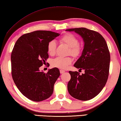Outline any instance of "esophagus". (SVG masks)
Wrapping results in <instances>:
<instances>
[{"instance_id":"obj_1","label":"esophagus","mask_w":121,"mask_h":121,"mask_svg":"<svg viewBox=\"0 0 121 121\" xmlns=\"http://www.w3.org/2000/svg\"><path fill=\"white\" fill-rule=\"evenodd\" d=\"M65 72V70H62V69H60V74H63V73H64Z\"/></svg>"}]
</instances>
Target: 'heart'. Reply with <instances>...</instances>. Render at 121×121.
Wrapping results in <instances>:
<instances>
[{
  "mask_svg": "<svg viewBox=\"0 0 121 121\" xmlns=\"http://www.w3.org/2000/svg\"><path fill=\"white\" fill-rule=\"evenodd\" d=\"M60 41L69 47L68 54H71L74 57L81 55L82 52V47L78 44L79 40L74 34L67 33L60 38ZM56 51V43L55 41L51 40L47 45V52L50 55H54ZM73 58L68 56L66 57H57L52 60V65L54 67L64 69L71 64Z\"/></svg>",
  "mask_w": 121,
  "mask_h": 121,
  "instance_id": "b5f03b06",
  "label": "heart"
}]
</instances>
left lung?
I'll use <instances>...</instances> for the list:
<instances>
[{
	"mask_svg": "<svg viewBox=\"0 0 121 121\" xmlns=\"http://www.w3.org/2000/svg\"><path fill=\"white\" fill-rule=\"evenodd\" d=\"M66 30L78 34L84 42L83 53L74 66L84 69L85 73L69 71L71 78L68 91L75 99L87 101L97 96L105 85L110 69V52L105 40L97 31L85 28Z\"/></svg>",
	"mask_w": 121,
	"mask_h": 121,
	"instance_id": "1",
	"label": "left lung"
}]
</instances>
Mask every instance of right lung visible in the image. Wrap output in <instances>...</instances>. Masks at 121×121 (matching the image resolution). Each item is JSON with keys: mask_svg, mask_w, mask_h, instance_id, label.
<instances>
[{"mask_svg": "<svg viewBox=\"0 0 121 121\" xmlns=\"http://www.w3.org/2000/svg\"><path fill=\"white\" fill-rule=\"evenodd\" d=\"M60 35L47 30L24 34L18 38L11 52V75L22 95L31 101L40 102L51 96L60 72L57 68L47 73L39 68L48 58V43Z\"/></svg>", "mask_w": 121, "mask_h": 121, "instance_id": "1", "label": "right lung"}]
</instances>
